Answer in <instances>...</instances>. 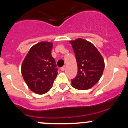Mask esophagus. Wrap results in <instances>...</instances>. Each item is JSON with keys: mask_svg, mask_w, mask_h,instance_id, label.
<instances>
[{"mask_svg": "<svg viewBox=\"0 0 128 128\" xmlns=\"http://www.w3.org/2000/svg\"><path fill=\"white\" fill-rule=\"evenodd\" d=\"M60 69H61V70H62V71H64V70H65V66H62V67Z\"/></svg>", "mask_w": 128, "mask_h": 128, "instance_id": "obj_1", "label": "esophagus"}]
</instances>
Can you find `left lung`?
Instances as JSON below:
<instances>
[{
  "instance_id": "left-lung-1",
  "label": "left lung",
  "mask_w": 128,
  "mask_h": 128,
  "mask_svg": "<svg viewBox=\"0 0 128 128\" xmlns=\"http://www.w3.org/2000/svg\"><path fill=\"white\" fill-rule=\"evenodd\" d=\"M78 64V74L72 80V86L78 90L91 88L99 81L104 68V62L92 43L82 38L70 42Z\"/></svg>"
}]
</instances>
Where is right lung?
Instances as JSON below:
<instances>
[{
    "label": "right lung",
    "mask_w": 128,
    "mask_h": 128,
    "mask_svg": "<svg viewBox=\"0 0 128 128\" xmlns=\"http://www.w3.org/2000/svg\"><path fill=\"white\" fill-rule=\"evenodd\" d=\"M52 43L42 42L32 46L21 67L24 80L30 90L37 94L47 93L52 87L58 68L51 55Z\"/></svg>",
    "instance_id": "add662e5"
}]
</instances>
